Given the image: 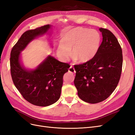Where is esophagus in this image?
<instances>
[{
    "instance_id": "esophagus-1",
    "label": "esophagus",
    "mask_w": 135,
    "mask_h": 135,
    "mask_svg": "<svg viewBox=\"0 0 135 135\" xmlns=\"http://www.w3.org/2000/svg\"><path fill=\"white\" fill-rule=\"evenodd\" d=\"M69 72H70V73H73V74H75V69H74V67L73 66H71L70 68H69Z\"/></svg>"
}]
</instances>
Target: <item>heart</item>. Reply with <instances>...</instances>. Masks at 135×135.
Returning a JSON list of instances; mask_svg holds the SVG:
<instances>
[{
    "instance_id": "obj_1",
    "label": "heart",
    "mask_w": 135,
    "mask_h": 135,
    "mask_svg": "<svg viewBox=\"0 0 135 135\" xmlns=\"http://www.w3.org/2000/svg\"><path fill=\"white\" fill-rule=\"evenodd\" d=\"M101 36L95 30L76 27L65 32L62 35L61 43L56 48L57 56L64 62L71 56L73 60L80 62H87L92 60L99 50Z\"/></svg>"
}]
</instances>
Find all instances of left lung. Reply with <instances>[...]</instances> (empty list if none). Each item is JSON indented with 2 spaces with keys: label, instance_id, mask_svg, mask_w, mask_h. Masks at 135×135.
Wrapping results in <instances>:
<instances>
[{
  "label": "left lung",
  "instance_id": "8db88e82",
  "mask_svg": "<svg viewBox=\"0 0 135 135\" xmlns=\"http://www.w3.org/2000/svg\"><path fill=\"white\" fill-rule=\"evenodd\" d=\"M103 42L94 57L75 65L74 84L81 100L96 104L107 99L115 90L122 73L123 56L120 44L112 32L100 28Z\"/></svg>",
  "mask_w": 135,
  "mask_h": 135
}]
</instances>
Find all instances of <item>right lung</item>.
<instances>
[{"label": "right lung", "mask_w": 135, "mask_h": 135, "mask_svg": "<svg viewBox=\"0 0 135 135\" xmlns=\"http://www.w3.org/2000/svg\"><path fill=\"white\" fill-rule=\"evenodd\" d=\"M51 28V25H47L25 31L11 52V73L15 85L28 103L39 107L50 106L60 99L63 76L70 66L50 55L35 69H28L21 62V52Z\"/></svg>", "instance_id": "add662e5"}]
</instances>
